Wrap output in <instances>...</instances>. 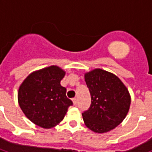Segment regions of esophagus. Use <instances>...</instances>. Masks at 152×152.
<instances>
[{
  "mask_svg": "<svg viewBox=\"0 0 152 152\" xmlns=\"http://www.w3.org/2000/svg\"><path fill=\"white\" fill-rule=\"evenodd\" d=\"M72 102H73L74 106H76V105H77V99H76V98H74L73 99H72Z\"/></svg>",
  "mask_w": 152,
  "mask_h": 152,
  "instance_id": "34e87169",
  "label": "esophagus"
}]
</instances>
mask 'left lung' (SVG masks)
<instances>
[{
	"label": "left lung",
	"mask_w": 152,
	"mask_h": 152,
	"mask_svg": "<svg viewBox=\"0 0 152 152\" xmlns=\"http://www.w3.org/2000/svg\"><path fill=\"white\" fill-rule=\"evenodd\" d=\"M84 80L91 96L90 107L82 113L84 124L97 133L113 129L129 110V90L116 75L101 69L86 72Z\"/></svg>",
	"instance_id": "left-lung-1"
}]
</instances>
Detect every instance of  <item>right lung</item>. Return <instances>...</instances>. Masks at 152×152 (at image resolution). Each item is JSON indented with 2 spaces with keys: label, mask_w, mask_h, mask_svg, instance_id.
<instances>
[{
  "label": "right lung",
  "mask_w": 152,
  "mask_h": 152,
  "mask_svg": "<svg viewBox=\"0 0 152 152\" xmlns=\"http://www.w3.org/2000/svg\"><path fill=\"white\" fill-rule=\"evenodd\" d=\"M65 72L57 65L37 70L28 75L18 91V102L25 116L43 129L58 125L72 102L61 85Z\"/></svg>",
  "instance_id": "obj_1"
}]
</instances>
